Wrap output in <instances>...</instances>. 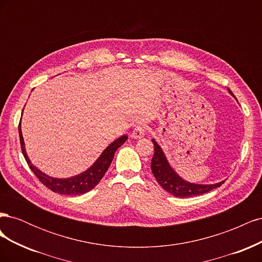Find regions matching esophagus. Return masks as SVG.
<instances>
[{
    "label": "esophagus",
    "instance_id": "obj_1",
    "mask_svg": "<svg viewBox=\"0 0 262 262\" xmlns=\"http://www.w3.org/2000/svg\"><path fill=\"white\" fill-rule=\"evenodd\" d=\"M144 136H145V126L144 125L136 126V129H134L130 134V137L132 139H142Z\"/></svg>",
    "mask_w": 262,
    "mask_h": 262
}]
</instances>
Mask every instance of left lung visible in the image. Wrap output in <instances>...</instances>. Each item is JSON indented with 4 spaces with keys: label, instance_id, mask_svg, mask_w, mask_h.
<instances>
[{
    "label": "left lung",
    "instance_id": "1",
    "mask_svg": "<svg viewBox=\"0 0 262 262\" xmlns=\"http://www.w3.org/2000/svg\"><path fill=\"white\" fill-rule=\"evenodd\" d=\"M228 92L232 94L231 90H228ZM152 141L154 143V155L152 163H150V168H152V172L158 184L172 195L178 198H188L203 194L211 191L212 189L220 187L225 181L222 180L216 184L201 185L185 180L171 167L161 145L157 143L155 139H152Z\"/></svg>",
    "mask_w": 262,
    "mask_h": 262
}]
</instances>
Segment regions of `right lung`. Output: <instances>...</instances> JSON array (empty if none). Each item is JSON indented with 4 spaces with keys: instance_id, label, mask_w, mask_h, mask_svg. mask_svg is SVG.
I'll list each match as a JSON object with an SVG mask.
<instances>
[{
    "instance_id": "1",
    "label": "right lung",
    "mask_w": 262,
    "mask_h": 262,
    "mask_svg": "<svg viewBox=\"0 0 262 262\" xmlns=\"http://www.w3.org/2000/svg\"><path fill=\"white\" fill-rule=\"evenodd\" d=\"M18 130H19L21 152L30 169L33 170V172L37 176V178L40 180L47 188L52 190L53 192H57L59 194H68V195L84 194L86 192H89L90 190H92L94 187H96L98 182L100 181V179L104 177L105 172L109 168L110 164H112L116 150L124 143L126 139H128L126 136H122L120 138H118L117 140H115L113 143H110L104 150H102L97 160L95 161L91 167L87 168L85 171L69 178H55L42 172L40 169L37 168L36 166L33 165V163L30 162L25 148V142H24V138H23L20 122H19Z\"/></svg>"
}]
</instances>
